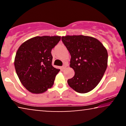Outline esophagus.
I'll return each mask as SVG.
<instances>
[{
  "instance_id": "esophagus-1",
  "label": "esophagus",
  "mask_w": 126,
  "mask_h": 126,
  "mask_svg": "<svg viewBox=\"0 0 126 126\" xmlns=\"http://www.w3.org/2000/svg\"><path fill=\"white\" fill-rule=\"evenodd\" d=\"M62 68H63V69H66V65H63V67H62Z\"/></svg>"
}]
</instances>
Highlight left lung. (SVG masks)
Listing matches in <instances>:
<instances>
[{"mask_svg": "<svg viewBox=\"0 0 126 126\" xmlns=\"http://www.w3.org/2000/svg\"><path fill=\"white\" fill-rule=\"evenodd\" d=\"M70 53V66L75 76L69 79V85L77 92L85 94L94 89L107 67L108 53L103 45L94 38L84 35L62 37Z\"/></svg>", "mask_w": 126, "mask_h": 126, "instance_id": "obj_1", "label": "left lung"}]
</instances>
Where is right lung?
<instances>
[{
    "instance_id": "right-lung-1",
    "label": "right lung",
    "mask_w": 126,
    "mask_h": 126,
    "mask_svg": "<svg viewBox=\"0 0 126 126\" xmlns=\"http://www.w3.org/2000/svg\"><path fill=\"white\" fill-rule=\"evenodd\" d=\"M59 36L32 38L17 50L14 65L24 87L32 94H42L52 87L60 69L52 66L51 49L59 42Z\"/></svg>"
}]
</instances>
